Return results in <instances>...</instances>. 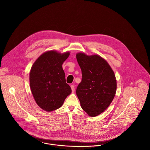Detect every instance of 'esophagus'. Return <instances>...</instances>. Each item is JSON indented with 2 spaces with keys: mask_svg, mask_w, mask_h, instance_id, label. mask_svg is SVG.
<instances>
[{
  "mask_svg": "<svg viewBox=\"0 0 150 150\" xmlns=\"http://www.w3.org/2000/svg\"><path fill=\"white\" fill-rule=\"evenodd\" d=\"M70 87H71V91H72V92L73 93V92H74V91H75V88H74V86H73V85H71V86H70Z\"/></svg>",
  "mask_w": 150,
  "mask_h": 150,
  "instance_id": "esophagus-1",
  "label": "esophagus"
}]
</instances>
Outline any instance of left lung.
<instances>
[{
    "instance_id": "obj_1",
    "label": "left lung",
    "mask_w": 150,
    "mask_h": 150,
    "mask_svg": "<svg viewBox=\"0 0 150 150\" xmlns=\"http://www.w3.org/2000/svg\"><path fill=\"white\" fill-rule=\"evenodd\" d=\"M82 80L76 89L81 108L90 117H96L109 106L115 95L117 81L107 61L98 55L76 54Z\"/></svg>"
}]
</instances>
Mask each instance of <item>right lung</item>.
Wrapping results in <instances>:
<instances>
[{
    "label": "right lung",
    "instance_id": "right-lung-1",
    "mask_svg": "<svg viewBox=\"0 0 150 150\" xmlns=\"http://www.w3.org/2000/svg\"><path fill=\"white\" fill-rule=\"evenodd\" d=\"M70 55L49 51L41 55L32 66L29 74L30 87L38 105L50 112L61 107L71 92L66 83L62 65Z\"/></svg>",
    "mask_w": 150,
    "mask_h": 150
}]
</instances>
